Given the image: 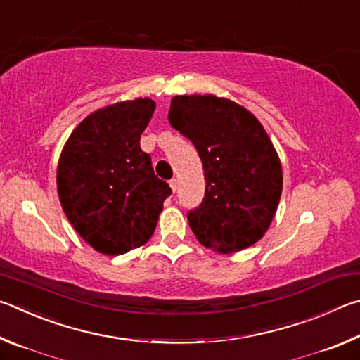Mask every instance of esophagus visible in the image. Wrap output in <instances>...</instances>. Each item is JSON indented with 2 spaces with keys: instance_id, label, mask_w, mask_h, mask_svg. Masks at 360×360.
<instances>
[{
  "instance_id": "34e87169",
  "label": "esophagus",
  "mask_w": 360,
  "mask_h": 360,
  "mask_svg": "<svg viewBox=\"0 0 360 360\" xmlns=\"http://www.w3.org/2000/svg\"><path fill=\"white\" fill-rule=\"evenodd\" d=\"M169 185H170V188H172V191L175 193L176 190H179V180H176V179H172V180H170L169 181Z\"/></svg>"
}]
</instances>
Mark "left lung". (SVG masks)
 <instances>
[{"label":"left lung","mask_w":360,"mask_h":360,"mask_svg":"<svg viewBox=\"0 0 360 360\" xmlns=\"http://www.w3.org/2000/svg\"><path fill=\"white\" fill-rule=\"evenodd\" d=\"M169 123L204 166L205 196L186 215L198 240L221 255L261 240L280 202L283 170L259 120L231 99L185 94L172 98Z\"/></svg>","instance_id":"8db88e82"}]
</instances>
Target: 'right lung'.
<instances>
[{
    "label": "right lung",
    "instance_id": "obj_1",
    "mask_svg": "<svg viewBox=\"0 0 360 360\" xmlns=\"http://www.w3.org/2000/svg\"><path fill=\"white\" fill-rule=\"evenodd\" d=\"M155 107L150 98L103 107L79 123L61 151L56 186L63 210L103 255H123L147 243L172 193L141 148Z\"/></svg>",
    "mask_w": 360,
    "mask_h": 360
}]
</instances>
